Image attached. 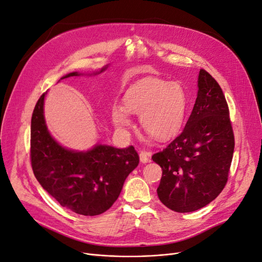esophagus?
<instances>
[{"mask_svg":"<svg viewBox=\"0 0 262 262\" xmlns=\"http://www.w3.org/2000/svg\"><path fill=\"white\" fill-rule=\"evenodd\" d=\"M149 157H150V153L149 152H145V150H142L140 153V162L142 164H146L149 162Z\"/></svg>","mask_w":262,"mask_h":262,"instance_id":"obj_1","label":"esophagus"}]
</instances>
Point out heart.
Masks as SVG:
<instances>
[{"label": "heart", "instance_id": "1", "mask_svg": "<svg viewBox=\"0 0 262 262\" xmlns=\"http://www.w3.org/2000/svg\"><path fill=\"white\" fill-rule=\"evenodd\" d=\"M124 107L114 105L110 116L116 128L124 132L133 125L131 115L140 116L142 128L149 139L169 140L182 128L187 96L182 86L161 78H148L134 85L124 95Z\"/></svg>", "mask_w": 262, "mask_h": 262}]
</instances>
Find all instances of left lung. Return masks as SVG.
Returning <instances> with one entry per match:
<instances>
[{
    "label": "left lung",
    "mask_w": 262,
    "mask_h": 262,
    "mask_svg": "<svg viewBox=\"0 0 262 262\" xmlns=\"http://www.w3.org/2000/svg\"><path fill=\"white\" fill-rule=\"evenodd\" d=\"M234 146L224 94L207 71L200 70L196 99L184 131L152 156L163 170L157 188L162 203L188 213L213 201L226 185Z\"/></svg>",
    "instance_id": "1"
}]
</instances>
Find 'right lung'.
I'll use <instances>...</instances> for the list:
<instances>
[{"label": "right lung", "mask_w": 262, "mask_h": 262, "mask_svg": "<svg viewBox=\"0 0 262 262\" xmlns=\"http://www.w3.org/2000/svg\"><path fill=\"white\" fill-rule=\"evenodd\" d=\"M98 72H72L61 77L97 75ZM46 94L39 98L31 117L30 157L39 184L63 208L86 216L106 212L120 194L129 173L139 165L132 145L117 148L95 144L87 150L64 147L55 140L46 124Z\"/></svg>", "instance_id": "1"}]
</instances>
